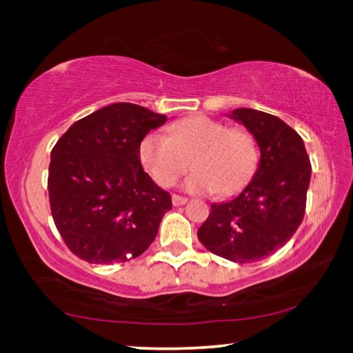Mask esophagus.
<instances>
[{"instance_id":"1","label":"esophagus","mask_w":353,"mask_h":353,"mask_svg":"<svg viewBox=\"0 0 353 353\" xmlns=\"http://www.w3.org/2000/svg\"><path fill=\"white\" fill-rule=\"evenodd\" d=\"M172 202H173V205L178 207V205H185L186 202H188V199H186V197H183V196L173 194V196H172Z\"/></svg>"}]
</instances>
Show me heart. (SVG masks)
<instances>
[{
  "mask_svg": "<svg viewBox=\"0 0 353 353\" xmlns=\"http://www.w3.org/2000/svg\"><path fill=\"white\" fill-rule=\"evenodd\" d=\"M139 157L159 186H172L188 172L191 161L196 172L188 178V190L228 196L254 175L259 149L248 130L196 115L172 123L168 134L149 133L139 146Z\"/></svg>",
  "mask_w": 353,
  "mask_h": 353,
  "instance_id": "1",
  "label": "heart"
}]
</instances>
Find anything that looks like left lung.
Returning a JSON list of instances; mask_svg holds the SVG:
<instances>
[{"instance_id":"1","label":"left lung","mask_w":353,"mask_h":353,"mask_svg":"<svg viewBox=\"0 0 353 353\" xmlns=\"http://www.w3.org/2000/svg\"><path fill=\"white\" fill-rule=\"evenodd\" d=\"M231 117L254 134L257 172L239 196L212 204L197 238L231 262H257L288 243L302 223L312 165L302 138L276 115L236 109Z\"/></svg>"}]
</instances>
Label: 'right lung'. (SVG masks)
<instances>
[{
  "mask_svg": "<svg viewBox=\"0 0 353 353\" xmlns=\"http://www.w3.org/2000/svg\"><path fill=\"white\" fill-rule=\"evenodd\" d=\"M167 117L115 103L77 120L51 151V215L67 248L88 263L137 259L157 236L172 197L143 170L139 146Z\"/></svg>",
  "mask_w": 353,
  "mask_h": 353,
  "instance_id": "obj_1",
  "label": "right lung"
}]
</instances>
